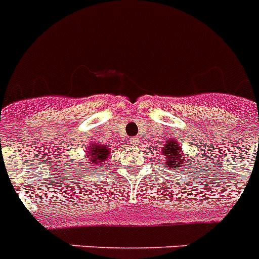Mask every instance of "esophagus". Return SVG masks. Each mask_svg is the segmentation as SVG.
Wrapping results in <instances>:
<instances>
[{"mask_svg": "<svg viewBox=\"0 0 259 259\" xmlns=\"http://www.w3.org/2000/svg\"><path fill=\"white\" fill-rule=\"evenodd\" d=\"M130 143H131V145L136 146L137 144H139V137H131V139H130Z\"/></svg>", "mask_w": 259, "mask_h": 259, "instance_id": "obj_1", "label": "esophagus"}]
</instances>
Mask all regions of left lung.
I'll return each mask as SVG.
<instances>
[{"label":"left lung","instance_id":"left-lung-1","mask_svg":"<svg viewBox=\"0 0 259 259\" xmlns=\"http://www.w3.org/2000/svg\"><path fill=\"white\" fill-rule=\"evenodd\" d=\"M161 155L162 158H164V163L171 168H179V167L184 166V158L187 157V155H182L179 144L174 140H168L164 144Z\"/></svg>","mask_w":259,"mask_h":259}]
</instances>
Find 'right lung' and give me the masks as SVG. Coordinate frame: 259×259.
I'll return each mask as SVG.
<instances>
[{
	"mask_svg": "<svg viewBox=\"0 0 259 259\" xmlns=\"http://www.w3.org/2000/svg\"><path fill=\"white\" fill-rule=\"evenodd\" d=\"M89 161L92 163L100 164V162L105 161L109 157V149H107L105 145H96L93 144L91 148H89ZM91 162H87L88 164H91Z\"/></svg>",
	"mask_w": 259,
	"mask_h": 259,
	"instance_id": "right-lung-1",
	"label": "right lung"
}]
</instances>
